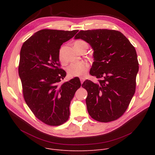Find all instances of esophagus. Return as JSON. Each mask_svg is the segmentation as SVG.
Segmentation results:
<instances>
[{
	"instance_id": "obj_1",
	"label": "esophagus",
	"mask_w": 155,
	"mask_h": 155,
	"mask_svg": "<svg viewBox=\"0 0 155 155\" xmlns=\"http://www.w3.org/2000/svg\"><path fill=\"white\" fill-rule=\"evenodd\" d=\"M80 82H81V83H83L84 82V81L85 80V78H84V77H80Z\"/></svg>"
}]
</instances>
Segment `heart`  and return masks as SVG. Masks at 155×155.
Listing matches in <instances>:
<instances>
[{"mask_svg": "<svg viewBox=\"0 0 155 155\" xmlns=\"http://www.w3.org/2000/svg\"><path fill=\"white\" fill-rule=\"evenodd\" d=\"M74 46L76 50L78 49L81 46L84 45H87L84 41L77 40L74 42ZM59 60L61 63H64V61L63 58L62 54L61 52L59 53ZM89 68V64L87 61H78L71 63L67 68V71L70 77H82L86 75V73Z\"/></svg>", "mask_w": 155, "mask_h": 155, "instance_id": "b5f03b06", "label": "heart"}]
</instances>
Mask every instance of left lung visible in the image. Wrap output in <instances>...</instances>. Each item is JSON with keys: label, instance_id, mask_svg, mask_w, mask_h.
Returning a JSON list of instances; mask_svg holds the SVG:
<instances>
[{"label": "left lung", "instance_id": "left-lung-1", "mask_svg": "<svg viewBox=\"0 0 155 155\" xmlns=\"http://www.w3.org/2000/svg\"><path fill=\"white\" fill-rule=\"evenodd\" d=\"M75 39L92 46L94 61L91 75L99 78L82 84L89 115L102 122L115 120L124 114L136 90L139 63L134 47L122 32L110 29L80 31Z\"/></svg>", "mask_w": 155, "mask_h": 155}]
</instances>
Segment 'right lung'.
<instances>
[{
    "label": "right lung",
    "mask_w": 155,
    "mask_h": 155,
    "mask_svg": "<svg viewBox=\"0 0 155 155\" xmlns=\"http://www.w3.org/2000/svg\"><path fill=\"white\" fill-rule=\"evenodd\" d=\"M78 31L40 30L21 48L18 70L24 99L34 115L49 126L68 120L70 102L81 86L77 77L60 84L67 73L60 68L58 58L62 44Z\"/></svg>",
    "instance_id": "obj_1"
}]
</instances>
